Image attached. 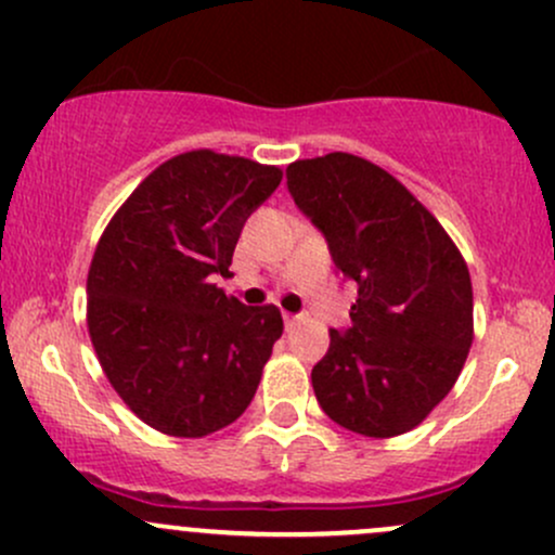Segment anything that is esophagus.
<instances>
[{"mask_svg": "<svg viewBox=\"0 0 555 555\" xmlns=\"http://www.w3.org/2000/svg\"><path fill=\"white\" fill-rule=\"evenodd\" d=\"M302 321V315L300 313H284V326L287 328H292V326H297Z\"/></svg>", "mask_w": 555, "mask_h": 555, "instance_id": "esophagus-1", "label": "esophagus"}]
</instances>
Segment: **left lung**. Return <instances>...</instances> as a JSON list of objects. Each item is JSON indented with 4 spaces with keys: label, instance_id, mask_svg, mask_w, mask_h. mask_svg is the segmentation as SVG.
I'll return each mask as SVG.
<instances>
[{
    "label": "left lung",
    "instance_id": "left-lung-1",
    "mask_svg": "<svg viewBox=\"0 0 555 555\" xmlns=\"http://www.w3.org/2000/svg\"><path fill=\"white\" fill-rule=\"evenodd\" d=\"M295 205L358 284L350 328H328L313 392L363 437L411 431L453 389L474 339L472 276L435 216L385 168L328 152L287 168Z\"/></svg>",
    "mask_w": 555,
    "mask_h": 555
}]
</instances>
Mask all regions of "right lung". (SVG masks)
I'll list each match as a JSON object with an SVG mask.
<instances>
[{
    "label": "right lung",
    "instance_id": "1",
    "mask_svg": "<svg viewBox=\"0 0 555 555\" xmlns=\"http://www.w3.org/2000/svg\"><path fill=\"white\" fill-rule=\"evenodd\" d=\"M279 181L276 166L184 152L152 170L100 236L87 279L91 345L115 392L163 435H212L255 398L282 313L210 282L229 276L242 227Z\"/></svg>",
    "mask_w": 555,
    "mask_h": 555
}]
</instances>
